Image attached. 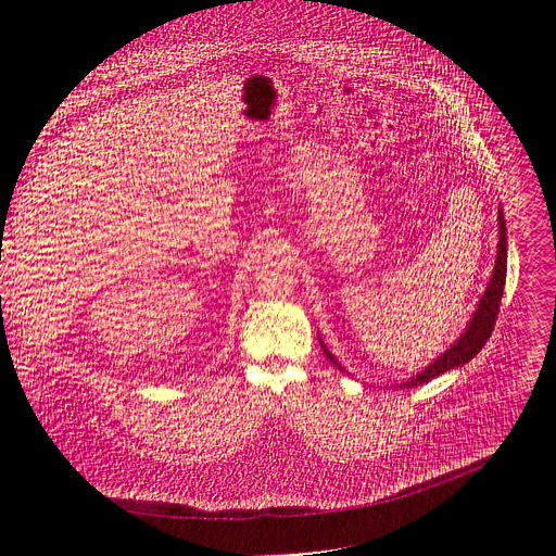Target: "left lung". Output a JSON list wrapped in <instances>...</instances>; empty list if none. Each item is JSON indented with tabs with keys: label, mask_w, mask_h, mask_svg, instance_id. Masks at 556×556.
<instances>
[{
	"label": "left lung",
	"mask_w": 556,
	"mask_h": 556,
	"mask_svg": "<svg viewBox=\"0 0 556 556\" xmlns=\"http://www.w3.org/2000/svg\"><path fill=\"white\" fill-rule=\"evenodd\" d=\"M505 279H507V227H505L503 207H498V252H495V266H493V273H491V279H489L486 288H484V293L478 302V308L473 311V315L469 319V325H466L462 336L446 349L444 354L437 356L421 371L413 374L410 378H407V381L396 383V388H415L419 383H428L430 378L469 363L480 352V349L486 344V340L493 331L495 317H498V311H501V300H503V293H505ZM319 344H323L325 356L338 369H344L338 363V358L329 352L323 338H319Z\"/></svg>",
	"instance_id": "8db88e82"
}]
</instances>
